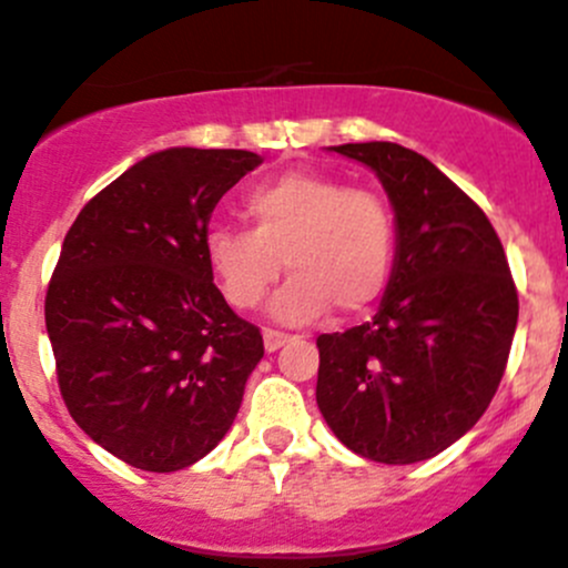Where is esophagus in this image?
Instances as JSON below:
<instances>
[{"mask_svg":"<svg viewBox=\"0 0 568 568\" xmlns=\"http://www.w3.org/2000/svg\"><path fill=\"white\" fill-rule=\"evenodd\" d=\"M288 334L283 332H274V329H264V348L268 351V354H274V351L283 348L285 343H288Z\"/></svg>","mask_w":568,"mask_h":568,"instance_id":"1","label":"esophagus"}]
</instances>
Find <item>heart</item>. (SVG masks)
I'll list each match as a JSON object with an SVG mask.
<instances>
[{
	"instance_id": "1",
	"label": "heart",
	"mask_w": 568,
	"mask_h": 568,
	"mask_svg": "<svg viewBox=\"0 0 568 568\" xmlns=\"http://www.w3.org/2000/svg\"><path fill=\"white\" fill-rule=\"evenodd\" d=\"M253 229L214 223L204 234L206 264L236 310H253L280 280L268 315L302 326L334 307L364 313L386 291L394 261V223L386 201L343 179L288 171L244 199Z\"/></svg>"
}]
</instances>
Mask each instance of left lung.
Here are the masks:
<instances>
[{"instance_id":"obj_1","label":"left lung","mask_w":568,"mask_h":568,"mask_svg":"<svg viewBox=\"0 0 568 568\" xmlns=\"http://www.w3.org/2000/svg\"><path fill=\"white\" fill-rule=\"evenodd\" d=\"M329 152L367 165L394 212V264L369 324L318 337L315 399L332 433L386 465L463 438L495 397L517 329V291L487 214L414 149Z\"/></svg>"}]
</instances>
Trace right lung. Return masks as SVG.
<instances>
[{"mask_svg": "<svg viewBox=\"0 0 568 568\" xmlns=\"http://www.w3.org/2000/svg\"><path fill=\"white\" fill-rule=\"evenodd\" d=\"M261 163L244 149L146 154L64 236L45 296L59 389L75 425L133 468L171 474L206 457L264 356L204 253L217 201Z\"/></svg>", "mask_w": 568, "mask_h": 568, "instance_id": "obj_1", "label": "right lung"}]
</instances>
